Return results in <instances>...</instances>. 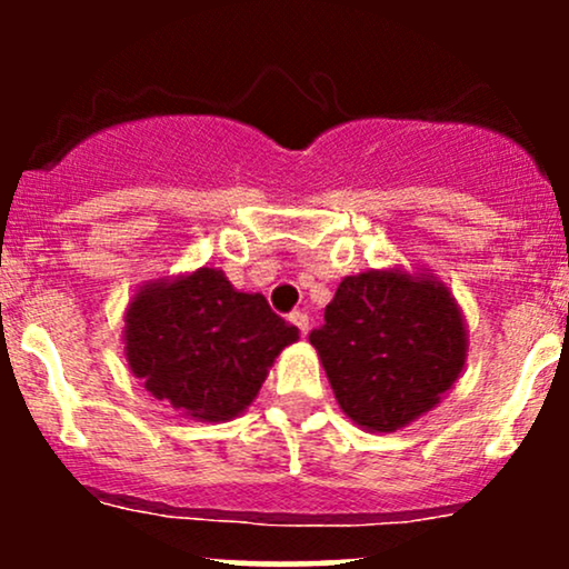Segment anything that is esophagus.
I'll list each match as a JSON object with an SVG mask.
<instances>
[{"mask_svg":"<svg viewBox=\"0 0 569 569\" xmlns=\"http://www.w3.org/2000/svg\"><path fill=\"white\" fill-rule=\"evenodd\" d=\"M289 321H291L293 326H297V329L302 331V335H307V331H310V316H307V312H302V310L291 312Z\"/></svg>","mask_w":569,"mask_h":569,"instance_id":"34e87169","label":"esophagus"}]
</instances>
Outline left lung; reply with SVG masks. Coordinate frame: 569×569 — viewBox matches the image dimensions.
<instances>
[{"label":"left lung","mask_w":569,"mask_h":569,"mask_svg":"<svg viewBox=\"0 0 569 569\" xmlns=\"http://www.w3.org/2000/svg\"><path fill=\"white\" fill-rule=\"evenodd\" d=\"M310 345L339 409L369 433H396L452 390L468 326L443 280L393 264L342 278Z\"/></svg>","instance_id":"obj_1"}]
</instances>
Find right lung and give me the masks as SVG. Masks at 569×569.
<instances>
[{
    "label": "right lung",
    "mask_w": 569,
    "mask_h": 569,
    "mask_svg": "<svg viewBox=\"0 0 569 569\" xmlns=\"http://www.w3.org/2000/svg\"><path fill=\"white\" fill-rule=\"evenodd\" d=\"M122 318L130 375L198 422L243 415L276 358L299 339L262 293L238 291L219 267L147 280Z\"/></svg>",
    "instance_id": "right-lung-1"
}]
</instances>
